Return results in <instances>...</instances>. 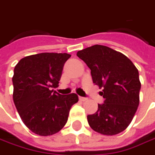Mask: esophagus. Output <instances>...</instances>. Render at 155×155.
<instances>
[{
	"instance_id": "1",
	"label": "esophagus",
	"mask_w": 155,
	"mask_h": 155,
	"mask_svg": "<svg viewBox=\"0 0 155 155\" xmlns=\"http://www.w3.org/2000/svg\"><path fill=\"white\" fill-rule=\"evenodd\" d=\"M79 99H80L81 101H83V102H84V101H86L87 99V98H84V97H79Z\"/></svg>"
}]
</instances>
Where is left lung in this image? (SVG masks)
<instances>
[{"mask_svg":"<svg viewBox=\"0 0 155 155\" xmlns=\"http://www.w3.org/2000/svg\"><path fill=\"white\" fill-rule=\"evenodd\" d=\"M77 56L91 69L94 84L103 89L99 94L104 103L87 116L89 125L102 135L119 134L130 125L139 105L138 69L127 56L107 46L95 45L78 51Z\"/></svg>","mask_w":155,"mask_h":155,"instance_id":"obj_1","label":"left lung"}]
</instances>
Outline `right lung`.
I'll list each match as a JSON object with an SVG mask.
<instances>
[{"label":"right lung","instance_id":"right-lung-1","mask_svg":"<svg viewBox=\"0 0 155 155\" xmlns=\"http://www.w3.org/2000/svg\"><path fill=\"white\" fill-rule=\"evenodd\" d=\"M71 55L40 53L22 58L14 68L13 99L25 125L42 136H51L66 124L77 103L75 94L61 95L58 87L64 63Z\"/></svg>","mask_w":155,"mask_h":155}]
</instances>
